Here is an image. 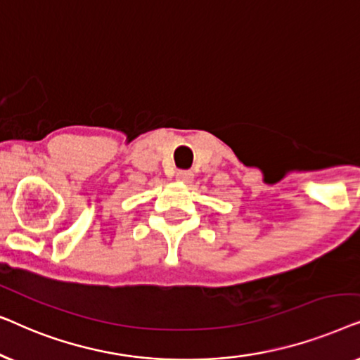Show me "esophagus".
I'll return each mask as SVG.
<instances>
[{"mask_svg": "<svg viewBox=\"0 0 360 360\" xmlns=\"http://www.w3.org/2000/svg\"><path fill=\"white\" fill-rule=\"evenodd\" d=\"M176 180L184 181V184H188V181L193 180V174L190 170H179L176 172Z\"/></svg>", "mask_w": 360, "mask_h": 360, "instance_id": "esophagus-1", "label": "esophagus"}]
</instances>
